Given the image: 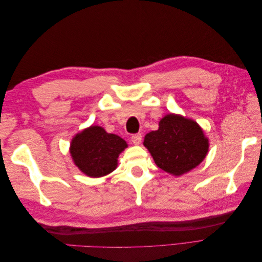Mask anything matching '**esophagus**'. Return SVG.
Listing matches in <instances>:
<instances>
[{
  "label": "esophagus",
  "mask_w": 262,
  "mask_h": 262,
  "mask_svg": "<svg viewBox=\"0 0 262 262\" xmlns=\"http://www.w3.org/2000/svg\"><path fill=\"white\" fill-rule=\"evenodd\" d=\"M131 141H132L133 144L139 145L141 143V141H142V134L141 133L133 134V136L131 137Z\"/></svg>",
  "instance_id": "obj_1"
}]
</instances>
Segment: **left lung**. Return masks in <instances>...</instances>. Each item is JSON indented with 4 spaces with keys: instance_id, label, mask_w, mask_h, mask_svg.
Instances as JSON below:
<instances>
[{
    "instance_id": "left-lung-1",
    "label": "left lung",
    "mask_w": 262,
    "mask_h": 262,
    "mask_svg": "<svg viewBox=\"0 0 262 262\" xmlns=\"http://www.w3.org/2000/svg\"><path fill=\"white\" fill-rule=\"evenodd\" d=\"M158 125V130L146 134L143 144L164 171L173 176L184 175L207 156L209 140L195 121L169 114Z\"/></svg>"
}]
</instances>
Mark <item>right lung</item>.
Wrapping results in <instances>:
<instances>
[{
    "mask_svg": "<svg viewBox=\"0 0 262 262\" xmlns=\"http://www.w3.org/2000/svg\"><path fill=\"white\" fill-rule=\"evenodd\" d=\"M126 146V142L117 134L92 125L72 139L70 153L78 169L87 176L98 178L117 168L119 154Z\"/></svg>",
    "mask_w": 262,
    "mask_h": 262,
    "instance_id": "obj_1",
    "label": "right lung"
}]
</instances>
